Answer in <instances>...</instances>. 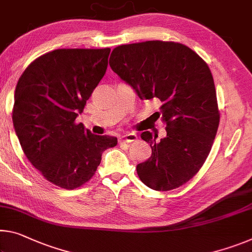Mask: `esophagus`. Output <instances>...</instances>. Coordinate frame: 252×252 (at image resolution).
<instances>
[{
	"instance_id": "34e87169",
	"label": "esophagus",
	"mask_w": 252,
	"mask_h": 252,
	"mask_svg": "<svg viewBox=\"0 0 252 252\" xmlns=\"http://www.w3.org/2000/svg\"><path fill=\"white\" fill-rule=\"evenodd\" d=\"M138 139V135L135 133H127V134H123L119 138V142H133Z\"/></svg>"
}]
</instances>
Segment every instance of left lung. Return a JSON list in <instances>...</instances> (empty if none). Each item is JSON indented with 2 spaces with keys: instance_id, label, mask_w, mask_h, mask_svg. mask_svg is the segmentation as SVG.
I'll use <instances>...</instances> for the list:
<instances>
[{
  "instance_id": "8db88e82",
  "label": "left lung",
  "mask_w": 252,
  "mask_h": 252,
  "mask_svg": "<svg viewBox=\"0 0 252 252\" xmlns=\"http://www.w3.org/2000/svg\"><path fill=\"white\" fill-rule=\"evenodd\" d=\"M110 66L141 99L161 102L159 118L165 138L145 131L151 157L139 163L141 182L155 190H170L197 174L209 156L220 122L217 92L207 63L185 45L145 41L114 48Z\"/></svg>"
}]
</instances>
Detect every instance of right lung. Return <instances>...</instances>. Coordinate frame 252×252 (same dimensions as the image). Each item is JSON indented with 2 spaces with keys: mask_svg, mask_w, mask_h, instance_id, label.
<instances>
[{
  "mask_svg": "<svg viewBox=\"0 0 252 252\" xmlns=\"http://www.w3.org/2000/svg\"><path fill=\"white\" fill-rule=\"evenodd\" d=\"M111 49H57L40 56L19 78L12 121L23 153L43 177L62 189L93 177L103 151L118 139L75 123L104 76Z\"/></svg>",
  "mask_w": 252,
  "mask_h": 252,
  "instance_id": "obj_1",
  "label": "right lung"
}]
</instances>
